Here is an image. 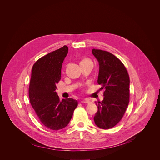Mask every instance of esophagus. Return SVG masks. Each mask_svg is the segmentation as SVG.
Returning a JSON list of instances; mask_svg holds the SVG:
<instances>
[{
  "label": "esophagus",
  "instance_id": "esophagus-1",
  "mask_svg": "<svg viewBox=\"0 0 160 160\" xmlns=\"http://www.w3.org/2000/svg\"><path fill=\"white\" fill-rule=\"evenodd\" d=\"M82 102H84V103H87V104H89L91 102L90 100L89 99H84L83 101H82Z\"/></svg>",
  "mask_w": 160,
  "mask_h": 160
}]
</instances>
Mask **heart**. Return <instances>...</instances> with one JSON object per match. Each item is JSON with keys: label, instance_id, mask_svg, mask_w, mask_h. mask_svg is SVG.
<instances>
[{"label": "heart", "instance_id": "obj_1", "mask_svg": "<svg viewBox=\"0 0 160 160\" xmlns=\"http://www.w3.org/2000/svg\"><path fill=\"white\" fill-rule=\"evenodd\" d=\"M88 61H90V60L88 59H83V60L81 61L80 62H88Z\"/></svg>", "mask_w": 160, "mask_h": 160}]
</instances>
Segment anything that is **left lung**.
<instances>
[{
	"label": "left lung",
	"instance_id": "8db88e82",
	"mask_svg": "<svg viewBox=\"0 0 160 160\" xmlns=\"http://www.w3.org/2000/svg\"><path fill=\"white\" fill-rule=\"evenodd\" d=\"M99 65L98 83L104 88V99L96 102L98 111L94 118L102 129L115 127L122 118L129 103L130 79L125 66L111 53L93 49Z\"/></svg>",
	"mask_w": 160,
	"mask_h": 160
}]
</instances>
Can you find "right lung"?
<instances>
[{"label":"right lung","instance_id":"right-lung-1","mask_svg":"<svg viewBox=\"0 0 160 160\" xmlns=\"http://www.w3.org/2000/svg\"><path fill=\"white\" fill-rule=\"evenodd\" d=\"M68 52L66 45L39 59L33 65L29 87L32 106L42 123L58 130L66 127L78 106L72 98L59 100L56 84L61 78V67Z\"/></svg>","mask_w":160,"mask_h":160}]
</instances>
